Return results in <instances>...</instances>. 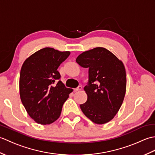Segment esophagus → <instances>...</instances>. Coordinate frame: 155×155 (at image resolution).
<instances>
[{"instance_id":"34e87169","label":"esophagus","mask_w":155,"mask_h":155,"mask_svg":"<svg viewBox=\"0 0 155 155\" xmlns=\"http://www.w3.org/2000/svg\"><path fill=\"white\" fill-rule=\"evenodd\" d=\"M81 89H82V87L78 86V87H77L76 88H74V91H80Z\"/></svg>"}]
</instances>
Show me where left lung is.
<instances>
[{
  "label": "left lung",
  "instance_id": "left-lung-1",
  "mask_svg": "<svg viewBox=\"0 0 155 155\" xmlns=\"http://www.w3.org/2000/svg\"><path fill=\"white\" fill-rule=\"evenodd\" d=\"M76 62L88 69V83L84 87L87 101L80 105L81 109L94 123H108L118 113L126 93L123 63L103 47L83 52Z\"/></svg>",
  "mask_w": 155,
  "mask_h": 155
}]
</instances>
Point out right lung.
I'll use <instances>...</instances> for the list:
<instances>
[{
    "mask_svg": "<svg viewBox=\"0 0 155 155\" xmlns=\"http://www.w3.org/2000/svg\"><path fill=\"white\" fill-rule=\"evenodd\" d=\"M70 55L52 48H44L29 57L20 73V96L28 114L38 124H48L59 117L72 90L62 83L57 71Z\"/></svg>",
    "mask_w": 155,
    "mask_h": 155,
    "instance_id": "1",
    "label": "right lung"
}]
</instances>
